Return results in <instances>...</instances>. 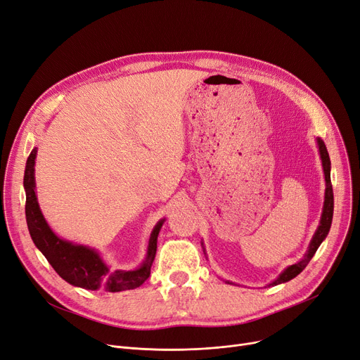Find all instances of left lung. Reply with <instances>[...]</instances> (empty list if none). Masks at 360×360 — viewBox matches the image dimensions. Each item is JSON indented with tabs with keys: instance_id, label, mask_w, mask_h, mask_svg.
<instances>
[{
	"instance_id": "left-lung-1",
	"label": "left lung",
	"mask_w": 360,
	"mask_h": 360,
	"mask_svg": "<svg viewBox=\"0 0 360 360\" xmlns=\"http://www.w3.org/2000/svg\"><path fill=\"white\" fill-rule=\"evenodd\" d=\"M316 144H318V151H319V156H321V162H323V170H324V178H326L324 205H323V213H321L319 224H318V228H316V231H315V233H314V236L311 239L308 251L304 255V258L299 259L296 264H292V266H289L288 269L283 270L280 273V276L276 280H273L269 286L281 285V283H286V281L295 278L297 274H300L302 270H304L308 266V262L312 259L314 254L319 248V245L323 243V240L327 238V235L330 232L331 221H333V212H334V195H333V185H331V172H330V170H331V162H330V156H328V151H327V147H326L324 141L318 137L316 139ZM202 250H204V254H205L204 245H202Z\"/></svg>"
}]
</instances>
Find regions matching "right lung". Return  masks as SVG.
Instances as JSON below:
<instances>
[{
  "label": "right lung",
  "instance_id": "obj_1",
  "mask_svg": "<svg viewBox=\"0 0 360 360\" xmlns=\"http://www.w3.org/2000/svg\"><path fill=\"white\" fill-rule=\"evenodd\" d=\"M37 148L34 147L26 162L23 186L26 191V221L29 233L36 248L39 250L52 269L72 286L87 290L122 292L141 286L150 276L151 264L158 250V236L165 223L159 220L148 238L147 252L140 267L134 270H110L101 254L87 245L72 243L56 235L45 220L36 195L34 159Z\"/></svg>",
  "mask_w": 360,
  "mask_h": 360
}]
</instances>
